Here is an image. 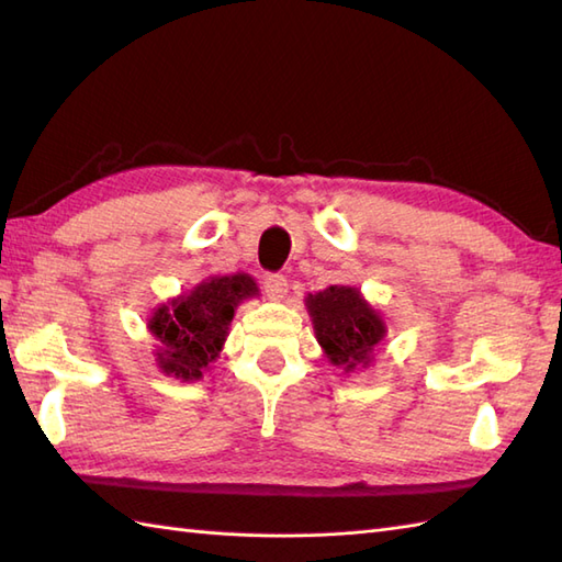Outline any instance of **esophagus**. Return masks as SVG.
<instances>
[{
	"label": "esophagus",
	"instance_id": "34e87169",
	"mask_svg": "<svg viewBox=\"0 0 562 562\" xmlns=\"http://www.w3.org/2000/svg\"><path fill=\"white\" fill-rule=\"evenodd\" d=\"M262 290L270 296V300H282L284 294H288V278L284 274H266V280H262Z\"/></svg>",
	"mask_w": 562,
	"mask_h": 562
}]
</instances>
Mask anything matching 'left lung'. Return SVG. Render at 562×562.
<instances>
[{
  "instance_id": "8db88e82",
  "label": "left lung",
  "mask_w": 562,
  "mask_h": 562,
  "mask_svg": "<svg viewBox=\"0 0 562 562\" xmlns=\"http://www.w3.org/2000/svg\"><path fill=\"white\" fill-rule=\"evenodd\" d=\"M306 308L330 364L342 367L345 372L369 367L374 348L386 336V324L360 290L330 284L324 292L308 294Z\"/></svg>"
}]
</instances>
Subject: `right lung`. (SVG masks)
Returning <instances> with one entry per match:
<instances>
[{"instance_id":"1","label":"right lung","mask_w":562,"mask_h":562,"mask_svg":"<svg viewBox=\"0 0 562 562\" xmlns=\"http://www.w3.org/2000/svg\"><path fill=\"white\" fill-rule=\"evenodd\" d=\"M258 296V284L246 272L214 274L188 294L154 308L149 333L159 340L157 360L166 374L193 381L217 360L236 306Z\"/></svg>"}]
</instances>
